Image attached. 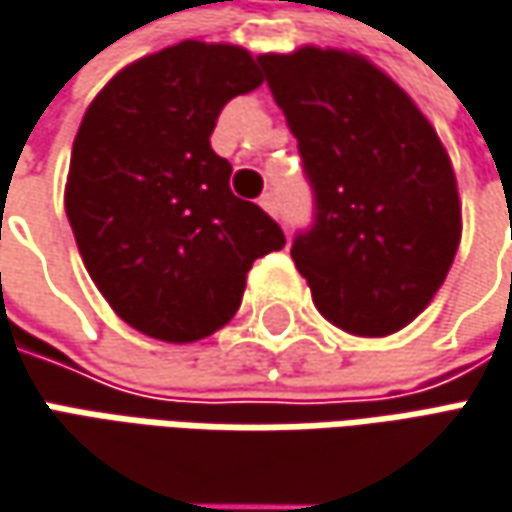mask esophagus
I'll list each match as a JSON object with an SVG mask.
<instances>
[{"label": "esophagus", "mask_w": 512, "mask_h": 512, "mask_svg": "<svg viewBox=\"0 0 512 512\" xmlns=\"http://www.w3.org/2000/svg\"><path fill=\"white\" fill-rule=\"evenodd\" d=\"M257 203H260V209H263V212L272 214V217H278V197H275V194H263Z\"/></svg>", "instance_id": "34e87169"}]
</instances>
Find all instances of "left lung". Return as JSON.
I'll return each instance as SVG.
<instances>
[{"instance_id":"left-lung-1","label":"left lung","mask_w":512,"mask_h":512,"mask_svg":"<svg viewBox=\"0 0 512 512\" xmlns=\"http://www.w3.org/2000/svg\"><path fill=\"white\" fill-rule=\"evenodd\" d=\"M260 65L315 189L318 217L292 260L326 321L387 338L430 306L458 252L450 154L410 94L358 51L303 45Z\"/></svg>"}]
</instances>
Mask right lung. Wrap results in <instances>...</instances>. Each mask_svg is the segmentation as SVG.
Wrapping results in <instances>:
<instances>
[{"label":"right lung","instance_id":"1","mask_svg":"<svg viewBox=\"0 0 512 512\" xmlns=\"http://www.w3.org/2000/svg\"><path fill=\"white\" fill-rule=\"evenodd\" d=\"M263 79L246 48L183 39L117 71L79 123L68 223L102 298L148 338H209L234 318L252 263L286 243L234 197L209 143L223 105Z\"/></svg>","mask_w":512,"mask_h":512}]
</instances>
